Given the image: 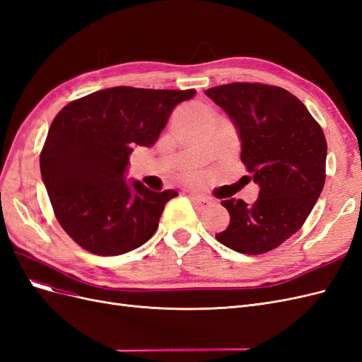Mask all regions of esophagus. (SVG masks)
Wrapping results in <instances>:
<instances>
[{
    "label": "esophagus",
    "instance_id": "esophagus-1",
    "mask_svg": "<svg viewBox=\"0 0 362 362\" xmlns=\"http://www.w3.org/2000/svg\"><path fill=\"white\" fill-rule=\"evenodd\" d=\"M189 198L192 199L193 205L198 208V210H205V208H208L213 204V199L205 198V196H202V194H190Z\"/></svg>",
    "mask_w": 362,
    "mask_h": 362
}]
</instances>
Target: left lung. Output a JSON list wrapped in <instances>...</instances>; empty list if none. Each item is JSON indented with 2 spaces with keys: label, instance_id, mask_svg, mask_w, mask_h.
I'll return each instance as SVG.
<instances>
[{
  "label": "left lung",
  "instance_id": "left-lung-1",
  "mask_svg": "<svg viewBox=\"0 0 362 362\" xmlns=\"http://www.w3.org/2000/svg\"><path fill=\"white\" fill-rule=\"evenodd\" d=\"M205 93L231 117L242 141L240 158L259 185L252 205L234 198L222 201L231 221L216 238L242 254H266L299 231L323 190V129L282 87L231 83Z\"/></svg>",
  "mask_w": 362,
  "mask_h": 362
}]
</instances>
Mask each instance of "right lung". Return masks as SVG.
<instances>
[{
  "instance_id": "obj_1",
  "label": "right lung",
  "mask_w": 362,
  "mask_h": 362,
  "mask_svg": "<svg viewBox=\"0 0 362 362\" xmlns=\"http://www.w3.org/2000/svg\"><path fill=\"white\" fill-rule=\"evenodd\" d=\"M196 93L119 86L63 107L40 152V173L59 223L83 249L113 257L154 235L178 192H152L125 172L133 149L152 146L172 110Z\"/></svg>"
}]
</instances>
